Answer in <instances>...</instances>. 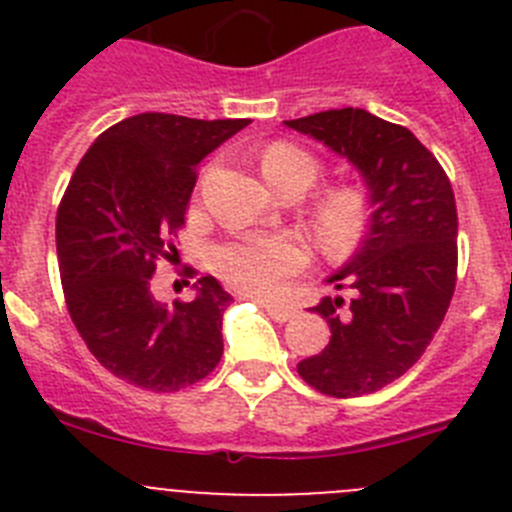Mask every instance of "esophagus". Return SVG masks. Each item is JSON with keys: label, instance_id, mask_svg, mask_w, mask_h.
<instances>
[{"label": "esophagus", "instance_id": "esophagus-1", "mask_svg": "<svg viewBox=\"0 0 512 512\" xmlns=\"http://www.w3.org/2000/svg\"><path fill=\"white\" fill-rule=\"evenodd\" d=\"M259 302L266 307V312H269L271 318L277 320V323H287V320L295 318V310H292V307L274 305V302H269V300H259Z\"/></svg>", "mask_w": 512, "mask_h": 512}]
</instances>
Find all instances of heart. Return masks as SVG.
Returning <instances> with one entry per match:
<instances>
[{"label": "heart", "mask_w": 512, "mask_h": 512, "mask_svg": "<svg viewBox=\"0 0 512 512\" xmlns=\"http://www.w3.org/2000/svg\"><path fill=\"white\" fill-rule=\"evenodd\" d=\"M261 171L274 189L282 184L310 187L318 179V161L289 143H274L261 153ZM312 225L325 251L346 256L361 243L369 225V207L361 189H328L315 205ZM310 264V251L297 235H246L215 251V269L223 279L256 297H277L289 277Z\"/></svg>", "instance_id": "b5f03b06"}]
</instances>
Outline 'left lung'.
Instances as JSON below:
<instances>
[{"mask_svg": "<svg viewBox=\"0 0 512 512\" xmlns=\"http://www.w3.org/2000/svg\"><path fill=\"white\" fill-rule=\"evenodd\" d=\"M354 164L369 194V230L328 282L351 300L310 307L330 325L328 346L297 364L330 397L372 395L423 356L456 287V202L449 176L408 128L359 107L287 120Z\"/></svg>", "mask_w": 512, "mask_h": 512, "instance_id": "8db88e82", "label": "left lung"}]
</instances>
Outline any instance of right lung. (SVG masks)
<instances>
[{
    "label": "right lung",
    "instance_id": "1",
    "mask_svg": "<svg viewBox=\"0 0 512 512\" xmlns=\"http://www.w3.org/2000/svg\"><path fill=\"white\" fill-rule=\"evenodd\" d=\"M248 120L143 112L92 143L56 215L63 297L94 359L140 390L176 392L223 356V312L233 297L215 277L197 297L166 307L153 297L158 259L184 225L197 166Z\"/></svg>",
    "mask_w": 512,
    "mask_h": 512
}]
</instances>
